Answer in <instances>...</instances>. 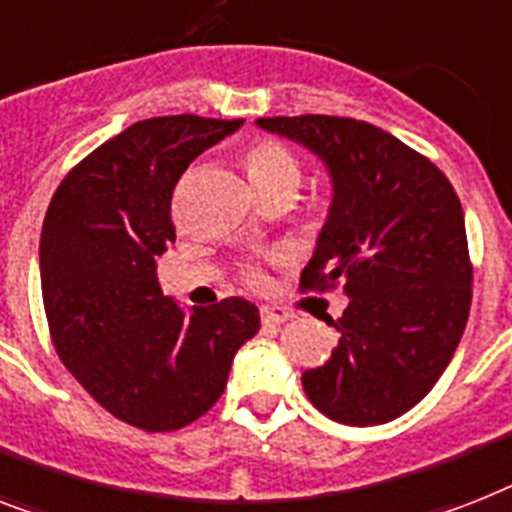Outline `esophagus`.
Wrapping results in <instances>:
<instances>
[{"instance_id": "34e87169", "label": "esophagus", "mask_w": 512, "mask_h": 512, "mask_svg": "<svg viewBox=\"0 0 512 512\" xmlns=\"http://www.w3.org/2000/svg\"><path fill=\"white\" fill-rule=\"evenodd\" d=\"M260 315H263V323H268V326H278V323H286L289 318H292V310L281 305H265L260 307Z\"/></svg>"}]
</instances>
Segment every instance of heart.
<instances>
[{"label":"heart","mask_w":512,"mask_h":512,"mask_svg":"<svg viewBox=\"0 0 512 512\" xmlns=\"http://www.w3.org/2000/svg\"><path fill=\"white\" fill-rule=\"evenodd\" d=\"M247 173L252 184H278V181H292L299 184V160L292 155V149L284 147L276 139L252 141L244 152ZM252 284H260V273H249Z\"/></svg>","instance_id":"1"}]
</instances>
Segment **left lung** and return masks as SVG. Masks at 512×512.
<instances>
[{
    "instance_id": "1",
    "label": "left lung",
    "mask_w": 512,
    "mask_h": 512,
    "mask_svg": "<svg viewBox=\"0 0 512 512\" xmlns=\"http://www.w3.org/2000/svg\"><path fill=\"white\" fill-rule=\"evenodd\" d=\"M326 162L334 202L302 292L342 286L339 344L302 386L347 426L394 421L431 392L471 313L473 265L460 199L429 157L355 118H260Z\"/></svg>"
}]
</instances>
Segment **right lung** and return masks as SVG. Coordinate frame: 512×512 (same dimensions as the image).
I'll use <instances>...</instances> for the list:
<instances>
[{
	"instance_id": "obj_1",
	"label": "right lung",
	"mask_w": 512,
	"mask_h": 512,
	"mask_svg": "<svg viewBox=\"0 0 512 512\" xmlns=\"http://www.w3.org/2000/svg\"><path fill=\"white\" fill-rule=\"evenodd\" d=\"M244 120H139L83 157L54 191L39 244L41 297L62 365L118 421L176 431L226 389L260 331L242 297L186 315L157 281L176 228L170 199L189 162Z\"/></svg>"
}]
</instances>
